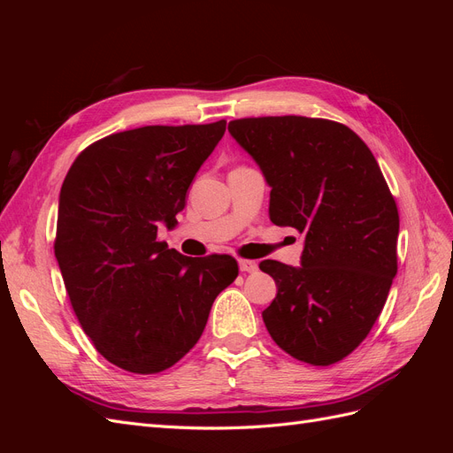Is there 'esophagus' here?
<instances>
[{"label": "esophagus", "mask_w": 453, "mask_h": 453, "mask_svg": "<svg viewBox=\"0 0 453 453\" xmlns=\"http://www.w3.org/2000/svg\"><path fill=\"white\" fill-rule=\"evenodd\" d=\"M240 270L242 272H255L257 270V263L255 260H245V258H240Z\"/></svg>", "instance_id": "esophagus-1"}]
</instances>
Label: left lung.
Masks as SVG:
<instances>
[{
    "label": "left lung",
    "instance_id": "obj_1",
    "mask_svg": "<svg viewBox=\"0 0 453 453\" xmlns=\"http://www.w3.org/2000/svg\"><path fill=\"white\" fill-rule=\"evenodd\" d=\"M228 132L263 170L270 221L304 234L300 266L263 260L278 295L263 311L272 340L313 366L357 348L396 273L399 211L374 155L346 125L310 117H253Z\"/></svg>",
    "mask_w": 453,
    "mask_h": 453
}]
</instances>
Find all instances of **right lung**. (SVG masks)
Masks as SVG:
<instances>
[{"mask_svg": "<svg viewBox=\"0 0 453 453\" xmlns=\"http://www.w3.org/2000/svg\"><path fill=\"white\" fill-rule=\"evenodd\" d=\"M226 130L143 127L81 153L60 190L54 255L94 348L134 374H157L195 348L217 295L236 280L230 255L185 257L157 240Z\"/></svg>", "mask_w": 453, "mask_h": 453, "instance_id": "add662e5", "label": "right lung"}]
</instances>
